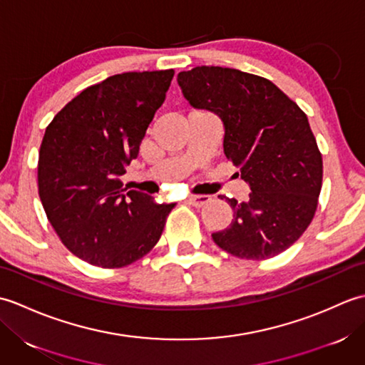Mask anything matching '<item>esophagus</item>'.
Returning <instances> with one entry per match:
<instances>
[{"label":"esophagus","mask_w":365,"mask_h":365,"mask_svg":"<svg viewBox=\"0 0 365 365\" xmlns=\"http://www.w3.org/2000/svg\"><path fill=\"white\" fill-rule=\"evenodd\" d=\"M210 196H205V195H197V196H191L188 199V202L192 205V207H204L205 204L210 202Z\"/></svg>","instance_id":"34e87169"}]
</instances>
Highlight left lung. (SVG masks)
Here are the masks:
<instances>
[{"instance_id": "left-lung-1", "label": "left lung", "mask_w": 365, "mask_h": 365, "mask_svg": "<svg viewBox=\"0 0 365 365\" xmlns=\"http://www.w3.org/2000/svg\"><path fill=\"white\" fill-rule=\"evenodd\" d=\"M177 83L191 106L220 115L224 153L251 188L243 202L226 197L234 220L213 242L247 260L289 250L314 218L323 178L304 111L269 80L237 68L200 66Z\"/></svg>"}]
</instances>
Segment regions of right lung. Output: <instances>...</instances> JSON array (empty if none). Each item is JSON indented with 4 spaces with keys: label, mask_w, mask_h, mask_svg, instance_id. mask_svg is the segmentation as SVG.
<instances>
[{
    "label": "right lung",
    "mask_w": 365,
    "mask_h": 365,
    "mask_svg": "<svg viewBox=\"0 0 365 365\" xmlns=\"http://www.w3.org/2000/svg\"><path fill=\"white\" fill-rule=\"evenodd\" d=\"M173 76V68L113 75L71 100L45 130L38 197L61 242L91 265L120 268L144 257L175 205L120 182Z\"/></svg>",
    "instance_id": "1"
}]
</instances>
